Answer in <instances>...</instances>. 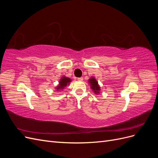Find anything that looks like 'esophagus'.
Here are the masks:
<instances>
[{"label":"esophagus","instance_id":"obj_1","mask_svg":"<svg viewBox=\"0 0 158 158\" xmlns=\"http://www.w3.org/2000/svg\"><path fill=\"white\" fill-rule=\"evenodd\" d=\"M83 78L82 77H80V78H78V80H79V81H82L83 80Z\"/></svg>","mask_w":158,"mask_h":158}]
</instances>
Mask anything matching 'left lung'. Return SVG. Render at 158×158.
<instances>
[{
  "instance_id": "left-lung-1",
  "label": "left lung",
  "mask_w": 158,
  "mask_h": 158,
  "mask_svg": "<svg viewBox=\"0 0 158 158\" xmlns=\"http://www.w3.org/2000/svg\"><path fill=\"white\" fill-rule=\"evenodd\" d=\"M89 82L91 84V88H92L94 91V93L95 94H98L99 93V90H100V88L98 85V82L96 81L94 78H91L89 80Z\"/></svg>"
}]
</instances>
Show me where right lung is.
Wrapping results in <instances>:
<instances>
[{"label":"right lung","mask_w":158,"mask_h":158,"mask_svg":"<svg viewBox=\"0 0 158 158\" xmlns=\"http://www.w3.org/2000/svg\"><path fill=\"white\" fill-rule=\"evenodd\" d=\"M71 80L69 78H66L65 76L64 77H62V78L60 80V82H59V85L57 86L56 89H63L64 87H66L67 84H69V82H70Z\"/></svg>","instance_id":"1"}]
</instances>
